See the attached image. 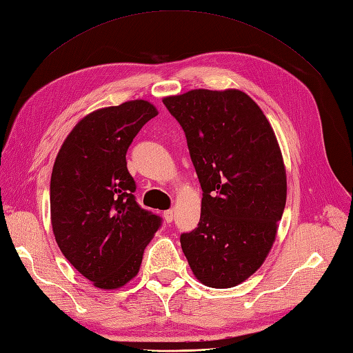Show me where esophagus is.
Instances as JSON below:
<instances>
[{
	"label": "esophagus",
	"instance_id": "34e87169",
	"mask_svg": "<svg viewBox=\"0 0 353 353\" xmlns=\"http://www.w3.org/2000/svg\"><path fill=\"white\" fill-rule=\"evenodd\" d=\"M163 216H165V220H166V223H172V221H174L175 212L172 211V210H168V211H165V214H163Z\"/></svg>",
	"mask_w": 353,
	"mask_h": 353
}]
</instances>
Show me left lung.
<instances>
[{
    "instance_id": "1",
    "label": "left lung",
    "mask_w": 353,
    "mask_h": 353,
    "mask_svg": "<svg viewBox=\"0 0 353 353\" xmlns=\"http://www.w3.org/2000/svg\"><path fill=\"white\" fill-rule=\"evenodd\" d=\"M163 103L181 124L202 187L201 220L181 235L194 277L226 289L261 268L286 205V169L272 127L239 90H192Z\"/></svg>"
}]
</instances>
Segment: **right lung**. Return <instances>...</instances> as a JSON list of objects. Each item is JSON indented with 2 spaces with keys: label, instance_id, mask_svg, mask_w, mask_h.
I'll return each mask as SVG.
<instances>
[{
  "label": "right lung",
  "instance_id": "right-lung-1",
  "mask_svg": "<svg viewBox=\"0 0 353 353\" xmlns=\"http://www.w3.org/2000/svg\"><path fill=\"white\" fill-rule=\"evenodd\" d=\"M156 106L130 100L91 112L68 133L50 176V223L65 259L99 289H118L139 272L161 225L134 199L125 154Z\"/></svg>",
  "mask_w": 353,
  "mask_h": 353
}]
</instances>
